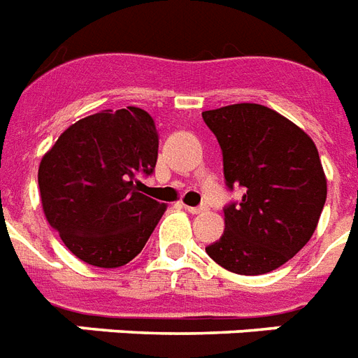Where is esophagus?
Masks as SVG:
<instances>
[{
  "mask_svg": "<svg viewBox=\"0 0 358 358\" xmlns=\"http://www.w3.org/2000/svg\"><path fill=\"white\" fill-rule=\"evenodd\" d=\"M185 210H188L190 214H199L203 210H207V207L205 205H199V207H188V205H185Z\"/></svg>",
  "mask_w": 358,
  "mask_h": 358,
  "instance_id": "1",
  "label": "esophagus"
}]
</instances>
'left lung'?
I'll return each mask as SVG.
<instances>
[{"label":"left lung","instance_id":"1","mask_svg":"<svg viewBox=\"0 0 358 358\" xmlns=\"http://www.w3.org/2000/svg\"><path fill=\"white\" fill-rule=\"evenodd\" d=\"M218 138L227 187L244 188L224 208L225 231L208 257L238 275H260L292 259L318 225L327 197L313 138L290 120L257 103L205 110Z\"/></svg>","mask_w":358,"mask_h":358}]
</instances>
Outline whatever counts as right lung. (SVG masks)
<instances>
[{
	"mask_svg": "<svg viewBox=\"0 0 358 358\" xmlns=\"http://www.w3.org/2000/svg\"><path fill=\"white\" fill-rule=\"evenodd\" d=\"M159 134L138 107L101 110L79 120L40 161L45 220L87 264L120 268L138 255L166 210L138 192L151 176Z\"/></svg>",
	"mask_w": 358,
	"mask_h": 358,
	"instance_id": "add662e5",
	"label": "right lung"
}]
</instances>
